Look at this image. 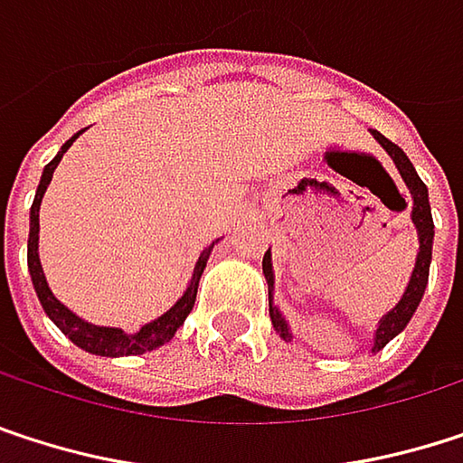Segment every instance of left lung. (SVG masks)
Wrapping results in <instances>:
<instances>
[{
    "mask_svg": "<svg viewBox=\"0 0 463 463\" xmlns=\"http://www.w3.org/2000/svg\"><path fill=\"white\" fill-rule=\"evenodd\" d=\"M374 139L388 150V156L393 158L399 175L404 177L410 194H412V221H415V229H418V240H420V248H418V261H415V269H412V278H410V286L402 297V302L377 324V332H374V347L372 350H383L388 345L412 318V313L418 310L420 299H423V291H426V283H429V264H431V240H434V221H431V207H429V191H426V183L418 177L415 166L410 164V158L404 156V150L399 145H393L388 137H383L380 131H372ZM264 278L267 283L272 286L275 278H272V259H269V250L264 253ZM269 316H272V326L275 332H280L283 340H291L288 335V326L286 321L280 318V313L269 305Z\"/></svg>",
    "mask_w": 463,
    "mask_h": 463,
    "instance_id": "8db88e82",
    "label": "left lung"
}]
</instances>
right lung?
I'll return each mask as SVG.
<instances>
[{"label":"right lung","mask_w":463,"mask_h":463,"mask_svg":"<svg viewBox=\"0 0 463 463\" xmlns=\"http://www.w3.org/2000/svg\"><path fill=\"white\" fill-rule=\"evenodd\" d=\"M78 137H80V131H78L72 139H67V142L61 145L59 156L45 166L43 180H40V185H37L34 204H32V215H29V253H26V256H29V275H32V283H34V291H37V297H40L43 310L48 313V318H51V321H53L75 345L89 350V353H97V355H137V353H145V350H153V347L164 345V343L172 340L175 332L183 326V321H185L188 313L194 310L199 278H202V272H204V267H207V259H210L213 245L204 248V250L199 253V261H196V267H194L191 286H188V291L183 294V299H180L169 313H164L161 318H156L153 324L142 326V329L134 332V335H126V332L110 329V326H91V324L80 321L72 310H67V307L51 294V288H48V283H45V275H43V267H40V253H37V240H40L37 234H40V202H43V194H45V188H48V183H51V177H53V169H56L59 161H61V156L67 153V147H70Z\"/></svg>","instance_id":"obj_1"}]
</instances>
